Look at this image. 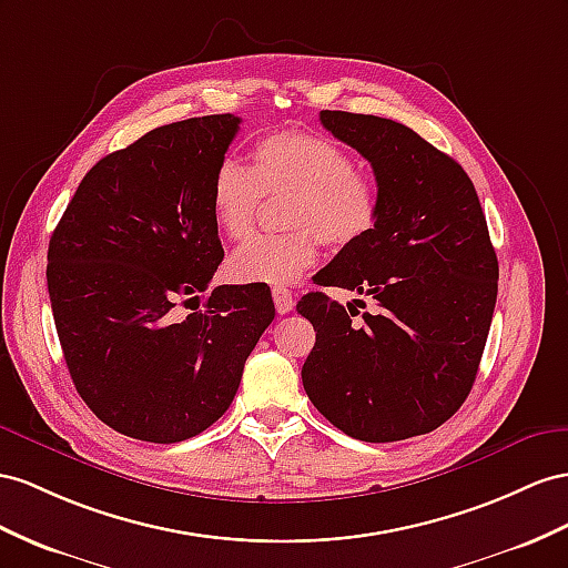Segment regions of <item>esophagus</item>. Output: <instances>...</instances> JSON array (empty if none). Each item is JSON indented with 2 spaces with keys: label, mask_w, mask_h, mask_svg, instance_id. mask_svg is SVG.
<instances>
[{
  "label": "esophagus",
  "mask_w": 568,
  "mask_h": 568,
  "mask_svg": "<svg viewBox=\"0 0 568 568\" xmlns=\"http://www.w3.org/2000/svg\"><path fill=\"white\" fill-rule=\"evenodd\" d=\"M273 304H275V312L287 314V312H293V307H295V297L285 287H273Z\"/></svg>",
  "instance_id": "esophagus-1"
}]
</instances>
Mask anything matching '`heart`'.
Instances as JSON below:
<instances>
[{
    "mask_svg": "<svg viewBox=\"0 0 568 568\" xmlns=\"http://www.w3.org/2000/svg\"><path fill=\"white\" fill-rule=\"evenodd\" d=\"M264 194H293L287 235H254L227 258L237 283L287 285L314 266L318 240L347 250L367 240L382 215V192L355 158L324 134L281 129L261 136L250 168L235 160L217 165L209 203L215 227L230 240L250 235Z\"/></svg>",
    "mask_w": 568,
    "mask_h": 568,
    "instance_id": "b5f03b06",
    "label": "heart"
}]
</instances>
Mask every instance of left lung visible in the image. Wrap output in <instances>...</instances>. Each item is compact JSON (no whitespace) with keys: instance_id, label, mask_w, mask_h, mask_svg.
Wrapping results in <instances>:
<instances>
[{"instance_id":"8db88e82","label":"left lung","mask_w":568,"mask_h":568,"mask_svg":"<svg viewBox=\"0 0 568 568\" xmlns=\"http://www.w3.org/2000/svg\"><path fill=\"white\" fill-rule=\"evenodd\" d=\"M318 120L372 163L382 215L316 283L369 295L376 312L353 322V304L304 295L297 312L316 343L302 384L347 436L410 439L444 425L470 394L497 304V254L454 158L394 120L341 110H322Z\"/></svg>"}]
</instances>
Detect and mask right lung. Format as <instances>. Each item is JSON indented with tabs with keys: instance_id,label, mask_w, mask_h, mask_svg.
Instances as JSON below:
<instances>
[{
	"instance_id": "add662e5",
	"label": "right lung",
	"mask_w": 568,
	"mask_h": 568,
	"mask_svg": "<svg viewBox=\"0 0 568 568\" xmlns=\"http://www.w3.org/2000/svg\"><path fill=\"white\" fill-rule=\"evenodd\" d=\"M240 122H172L98 160L50 237L48 293L71 379L132 439L209 429L275 316L271 290H209L225 256L209 189Z\"/></svg>"
}]
</instances>
